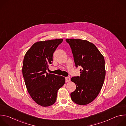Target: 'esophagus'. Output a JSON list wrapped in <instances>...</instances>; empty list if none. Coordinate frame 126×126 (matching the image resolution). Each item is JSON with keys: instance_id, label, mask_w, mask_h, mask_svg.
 Masks as SVG:
<instances>
[{"instance_id": "esophagus-1", "label": "esophagus", "mask_w": 126, "mask_h": 126, "mask_svg": "<svg viewBox=\"0 0 126 126\" xmlns=\"http://www.w3.org/2000/svg\"><path fill=\"white\" fill-rule=\"evenodd\" d=\"M70 81V77H65V81H66V82H69Z\"/></svg>"}]
</instances>
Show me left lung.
<instances>
[{"label": "left lung", "instance_id": "obj_1", "mask_svg": "<svg viewBox=\"0 0 126 126\" xmlns=\"http://www.w3.org/2000/svg\"><path fill=\"white\" fill-rule=\"evenodd\" d=\"M73 54L76 68L82 67L80 76L71 81L76 86L70 94L74 103L85 105L92 102L98 95L103 85L105 75V60L96 46L87 40L67 39Z\"/></svg>", "mask_w": 126, "mask_h": 126}]
</instances>
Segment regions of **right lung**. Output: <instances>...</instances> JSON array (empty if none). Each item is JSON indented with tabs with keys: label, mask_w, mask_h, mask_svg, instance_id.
I'll use <instances>...</instances> for the list:
<instances>
[{
	"label": "right lung",
	"mask_w": 126,
	"mask_h": 126,
	"mask_svg": "<svg viewBox=\"0 0 126 126\" xmlns=\"http://www.w3.org/2000/svg\"><path fill=\"white\" fill-rule=\"evenodd\" d=\"M62 41L58 39L36 42L24 58L22 74L27 91L32 99L43 107L55 103L58 90L65 84L64 77L46 72L52 63L54 52Z\"/></svg>",
	"instance_id": "obj_1"
}]
</instances>
